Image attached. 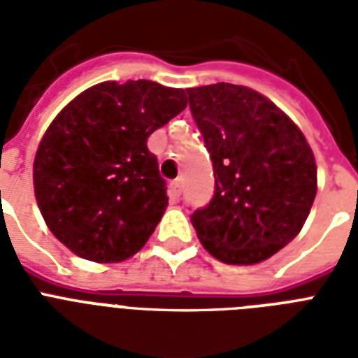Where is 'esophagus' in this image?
I'll use <instances>...</instances> for the list:
<instances>
[{
    "label": "esophagus",
    "instance_id": "34e87169",
    "mask_svg": "<svg viewBox=\"0 0 358 358\" xmlns=\"http://www.w3.org/2000/svg\"><path fill=\"white\" fill-rule=\"evenodd\" d=\"M169 195H171V201H178L180 195H182V185H180V180H174L169 185Z\"/></svg>",
    "mask_w": 358,
    "mask_h": 358
}]
</instances>
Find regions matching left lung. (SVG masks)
Returning a JSON list of instances; mask_svg holds the SVG:
<instances>
[{"instance_id":"8db88e82","label":"left lung","mask_w":358,"mask_h":358,"mask_svg":"<svg viewBox=\"0 0 358 358\" xmlns=\"http://www.w3.org/2000/svg\"><path fill=\"white\" fill-rule=\"evenodd\" d=\"M187 94L215 176L212 202L191 223L213 258L260 264L299 234L310 213L314 152L299 126L249 87L215 83Z\"/></svg>"}]
</instances>
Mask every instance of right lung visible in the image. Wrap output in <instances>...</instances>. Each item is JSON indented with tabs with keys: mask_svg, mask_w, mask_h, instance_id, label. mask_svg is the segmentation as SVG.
I'll list each match as a JSON object with an SVG mask.
<instances>
[{
	"mask_svg": "<svg viewBox=\"0 0 358 358\" xmlns=\"http://www.w3.org/2000/svg\"><path fill=\"white\" fill-rule=\"evenodd\" d=\"M185 106L184 89L129 80L89 87L59 111L36 148L33 187L66 249L115 264L145 247L169 204L146 141Z\"/></svg>",
	"mask_w": 358,
	"mask_h": 358,
	"instance_id": "obj_1",
	"label": "right lung"
}]
</instances>
